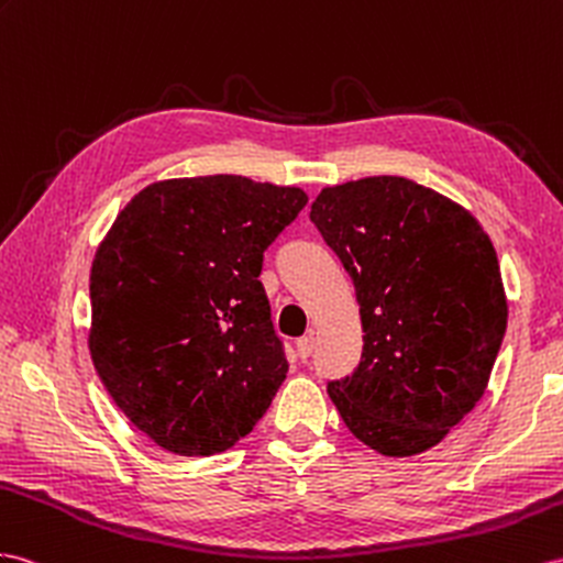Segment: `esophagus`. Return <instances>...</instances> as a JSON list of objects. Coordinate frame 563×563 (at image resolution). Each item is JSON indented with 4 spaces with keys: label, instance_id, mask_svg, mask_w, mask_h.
Wrapping results in <instances>:
<instances>
[{
    "label": "esophagus",
    "instance_id": "esophagus-1",
    "mask_svg": "<svg viewBox=\"0 0 563 563\" xmlns=\"http://www.w3.org/2000/svg\"><path fill=\"white\" fill-rule=\"evenodd\" d=\"M311 352H313V335L299 338V340H297V354H299L301 358H309Z\"/></svg>",
    "mask_w": 563,
    "mask_h": 563
}]
</instances>
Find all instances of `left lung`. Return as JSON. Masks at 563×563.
Wrapping results in <instances>:
<instances>
[{"mask_svg": "<svg viewBox=\"0 0 563 563\" xmlns=\"http://www.w3.org/2000/svg\"><path fill=\"white\" fill-rule=\"evenodd\" d=\"M309 216L350 273L364 328L362 362L328 395L371 450L421 454L478 405L501 347L493 240L454 199L399 176L323 187Z\"/></svg>", "mask_w": 563, "mask_h": 563, "instance_id": "8db88e82", "label": "left lung"}]
</instances>
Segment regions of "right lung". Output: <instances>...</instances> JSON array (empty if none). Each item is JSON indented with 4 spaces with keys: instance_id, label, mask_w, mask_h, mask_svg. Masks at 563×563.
I'll return each mask as SVG.
<instances>
[{
    "instance_id": "right-lung-1",
    "label": "right lung",
    "mask_w": 563,
    "mask_h": 563,
    "mask_svg": "<svg viewBox=\"0 0 563 563\" xmlns=\"http://www.w3.org/2000/svg\"><path fill=\"white\" fill-rule=\"evenodd\" d=\"M307 201L301 187L225 173L158 180L99 242L92 364L162 450L221 454L271 407L287 358L258 276L266 247Z\"/></svg>"
}]
</instances>
